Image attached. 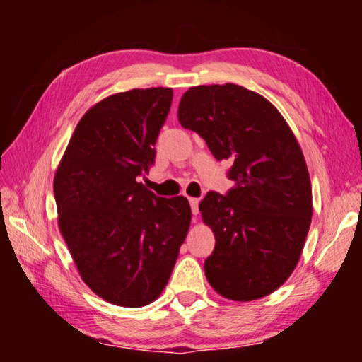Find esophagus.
<instances>
[{"instance_id":"34e87169","label":"esophagus","mask_w":362,"mask_h":362,"mask_svg":"<svg viewBox=\"0 0 362 362\" xmlns=\"http://www.w3.org/2000/svg\"><path fill=\"white\" fill-rule=\"evenodd\" d=\"M188 201H189V206H192V212H193V216L196 217V216H198V212H199V209H198L199 199H198V198H189Z\"/></svg>"}]
</instances>
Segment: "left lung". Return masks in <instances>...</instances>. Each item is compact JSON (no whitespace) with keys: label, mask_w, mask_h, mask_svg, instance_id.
I'll list each match as a JSON object with an SVG mask.
<instances>
[{"label":"left lung","mask_w":362,"mask_h":362,"mask_svg":"<svg viewBox=\"0 0 362 362\" xmlns=\"http://www.w3.org/2000/svg\"><path fill=\"white\" fill-rule=\"evenodd\" d=\"M177 116L218 161L233 163L228 193L209 192L199 203L216 236L204 262L207 281L235 302L269 296L297 267L313 216L296 136L272 102L231 83L189 88Z\"/></svg>","instance_id":"obj_1"}]
</instances>
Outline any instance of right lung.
I'll return each mask as SVG.
<instances>
[{
	"mask_svg": "<svg viewBox=\"0 0 362 362\" xmlns=\"http://www.w3.org/2000/svg\"><path fill=\"white\" fill-rule=\"evenodd\" d=\"M170 102V88H148L95 103L54 177L59 228L83 281L127 308L161 296L192 222L187 198H159L139 182L155 163Z\"/></svg>",
	"mask_w": 362,
	"mask_h": 362,
	"instance_id": "add662e5",
	"label": "right lung"
}]
</instances>
